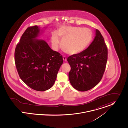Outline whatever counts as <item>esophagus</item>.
<instances>
[{"label": "esophagus", "mask_w": 128, "mask_h": 128, "mask_svg": "<svg viewBox=\"0 0 128 128\" xmlns=\"http://www.w3.org/2000/svg\"><path fill=\"white\" fill-rule=\"evenodd\" d=\"M63 59L64 61H67V57H66V56H64L63 57Z\"/></svg>", "instance_id": "obj_1"}]
</instances>
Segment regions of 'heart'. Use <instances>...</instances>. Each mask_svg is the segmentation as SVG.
Listing matches in <instances>:
<instances>
[{
	"label": "heart",
	"mask_w": 128,
	"mask_h": 128,
	"mask_svg": "<svg viewBox=\"0 0 128 128\" xmlns=\"http://www.w3.org/2000/svg\"><path fill=\"white\" fill-rule=\"evenodd\" d=\"M58 36L62 39L63 50L71 55L78 54L83 52L89 46L93 38L92 32L89 29L63 26L58 29L57 34L56 32L52 34V43L56 49L60 44Z\"/></svg>",
	"instance_id": "1"
}]
</instances>
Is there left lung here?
<instances>
[{
    "instance_id": "obj_1",
    "label": "left lung",
    "mask_w": 128,
    "mask_h": 128,
    "mask_svg": "<svg viewBox=\"0 0 128 128\" xmlns=\"http://www.w3.org/2000/svg\"><path fill=\"white\" fill-rule=\"evenodd\" d=\"M108 48L98 29L89 46L82 53L72 55L67 61L71 66L69 78L71 85L80 91L89 90L97 85L105 71Z\"/></svg>"
}]
</instances>
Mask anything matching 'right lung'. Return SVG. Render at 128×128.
Masks as SVG:
<instances>
[{"label": "right lung", "mask_w": 128, "mask_h": 128, "mask_svg": "<svg viewBox=\"0 0 128 128\" xmlns=\"http://www.w3.org/2000/svg\"><path fill=\"white\" fill-rule=\"evenodd\" d=\"M40 33L37 26L26 29L16 46L14 62L22 80L31 88L44 91L54 84L63 61L46 41L36 39Z\"/></svg>", "instance_id": "obj_1"}]
</instances>
